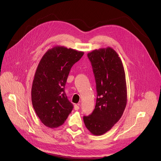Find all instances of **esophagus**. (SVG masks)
<instances>
[{
  "label": "esophagus",
  "instance_id": "esophagus-1",
  "mask_svg": "<svg viewBox=\"0 0 161 161\" xmlns=\"http://www.w3.org/2000/svg\"><path fill=\"white\" fill-rule=\"evenodd\" d=\"M74 109H75V110H78V109H80L79 105H78V104H75V106H74Z\"/></svg>",
  "mask_w": 161,
  "mask_h": 161
}]
</instances>
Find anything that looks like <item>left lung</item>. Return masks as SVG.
<instances>
[{"label":"left lung","mask_w":161,"mask_h":161,"mask_svg":"<svg viewBox=\"0 0 161 161\" xmlns=\"http://www.w3.org/2000/svg\"><path fill=\"white\" fill-rule=\"evenodd\" d=\"M94 74L97 99L91 114L83 117L87 129L100 136L122 116L127 104V86L123 64L111 48L95 50L87 54Z\"/></svg>","instance_id":"obj_1"}]
</instances>
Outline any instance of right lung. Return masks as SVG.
<instances>
[{"mask_svg":"<svg viewBox=\"0 0 161 161\" xmlns=\"http://www.w3.org/2000/svg\"><path fill=\"white\" fill-rule=\"evenodd\" d=\"M64 47L48 50L41 59L31 90L33 108L41 122L57 128L66 120L73 105L65 93V86L72 66L83 55Z\"/></svg>","mask_w":161,"mask_h":161,"instance_id":"obj_1","label":"right lung"}]
</instances>
